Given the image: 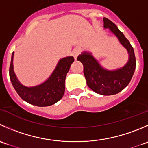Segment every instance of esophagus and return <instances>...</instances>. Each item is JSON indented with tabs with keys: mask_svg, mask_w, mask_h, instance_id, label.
<instances>
[{
	"mask_svg": "<svg viewBox=\"0 0 148 148\" xmlns=\"http://www.w3.org/2000/svg\"><path fill=\"white\" fill-rule=\"evenodd\" d=\"M81 53V49L79 47H75L72 51V55L74 57V59H77V56L80 54Z\"/></svg>",
	"mask_w": 148,
	"mask_h": 148,
	"instance_id": "obj_1",
	"label": "esophagus"
}]
</instances>
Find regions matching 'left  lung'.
I'll use <instances>...</instances> for the list:
<instances>
[{"instance_id":"left-lung-1","label":"left lung","mask_w":148,"mask_h":148,"mask_svg":"<svg viewBox=\"0 0 148 148\" xmlns=\"http://www.w3.org/2000/svg\"><path fill=\"white\" fill-rule=\"evenodd\" d=\"M104 28H109L127 51L129 59L124 66L109 70L101 66L91 52L84 51L77 57L84 66V74L91 89L102 95H113L123 90L130 82L135 72L136 60L132 46L115 24L104 18Z\"/></svg>"}]
</instances>
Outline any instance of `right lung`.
I'll list each match as a JSON object with an SVG mask.
<instances>
[{
  "label": "right lung",
  "mask_w": 148,
  "mask_h": 148,
  "mask_svg": "<svg viewBox=\"0 0 148 148\" xmlns=\"http://www.w3.org/2000/svg\"><path fill=\"white\" fill-rule=\"evenodd\" d=\"M13 56L14 52L10 61V79L15 90L23 100L38 107H47L62 99L65 91L66 77L74 61L73 56L61 59L50 77L43 83L34 86H24L18 79L13 69Z\"/></svg>",
  "instance_id": "obj_1"
}]
</instances>
